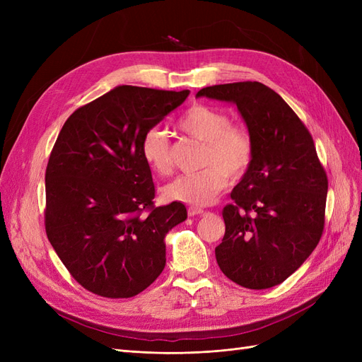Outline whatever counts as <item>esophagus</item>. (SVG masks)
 Returning a JSON list of instances; mask_svg holds the SVG:
<instances>
[{
	"mask_svg": "<svg viewBox=\"0 0 362 362\" xmlns=\"http://www.w3.org/2000/svg\"><path fill=\"white\" fill-rule=\"evenodd\" d=\"M187 213L189 216H199V214H204V208H199V206H189L187 208Z\"/></svg>",
	"mask_w": 362,
	"mask_h": 362,
	"instance_id": "1",
	"label": "esophagus"
}]
</instances>
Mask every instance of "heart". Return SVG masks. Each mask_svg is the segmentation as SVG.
Listing matches in <instances>:
<instances>
[{"instance_id": "heart-1", "label": "heart", "mask_w": 362, "mask_h": 362, "mask_svg": "<svg viewBox=\"0 0 362 362\" xmlns=\"http://www.w3.org/2000/svg\"><path fill=\"white\" fill-rule=\"evenodd\" d=\"M177 128L204 141L199 172L180 175L163 189L164 198L190 205H208L225 189L228 178L242 180L255 158V140L250 131L231 124L221 108L193 104L177 120ZM140 154L148 168L161 177L173 170L172 144L163 129L152 127L141 137Z\"/></svg>"}]
</instances>
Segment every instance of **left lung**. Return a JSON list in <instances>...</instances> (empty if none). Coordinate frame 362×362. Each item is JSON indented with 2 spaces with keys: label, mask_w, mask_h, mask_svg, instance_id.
Returning <instances> with one entry per match:
<instances>
[{
  "label": "left lung",
  "mask_w": 362,
  "mask_h": 362,
  "mask_svg": "<svg viewBox=\"0 0 362 362\" xmlns=\"http://www.w3.org/2000/svg\"><path fill=\"white\" fill-rule=\"evenodd\" d=\"M196 96L231 101L255 140V158L223 206L225 235L217 264L238 286L275 287L319 245L327 175L313 136L270 87L240 81L204 87Z\"/></svg>",
  "instance_id": "1"
}]
</instances>
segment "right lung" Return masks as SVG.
I'll list each match as a JSON object with an SVG mask.
<instances>
[{
    "label": "right lung",
    "mask_w": 362,
    "mask_h": 362,
    "mask_svg": "<svg viewBox=\"0 0 362 362\" xmlns=\"http://www.w3.org/2000/svg\"><path fill=\"white\" fill-rule=\"evenodd\" d=\"M189 93L119 86L76 108L59 133L45 172V231L87 291L133 298L166 266L164 235L187 210L156 206L140 141Z\"/></svg>",
    "instance_id": "right-lung-1"
}]
</instances>
